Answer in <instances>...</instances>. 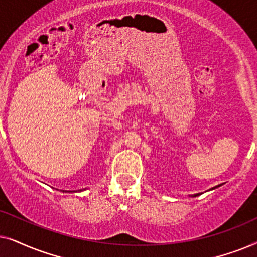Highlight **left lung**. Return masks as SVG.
I'll use <instances>...</instances> for the list:
<instances>
[{
    "mask_svg": "<svg viewBox=\"0 0 257 257\" xmlns=\"http://www.w3.org/2000/svg\"><path fill=\"white\" fill-rule=\"evenodd\" d=\"M220 186H221V185H217L216 187H213V189H215V188H217V187H220ZM198 195H199V193H198V194H194L193 196H198Z\"/></svg>",
    "mask_w": 257,
    "mask_h": 257,
    "instance_id": "8db88e82",
    "label": "left lung"
}]
</instances>
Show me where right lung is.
<instances>
[{
    "mask_svg": "<svg viewBox=\"0 0 257 257\" xmlns=\"http://www.w3.org/2000/svg\"><path fill=\"white\" fill-rule=\"evenodd\" d=\"M80 191H82V189H80ZM63 192H64V191H63ZM65 192H66V191H65Z\"/></svg>",
    "mask_w": 257,
    "mask_h": 257,
    "instance_id": "right-lung-1",
    "label": "right lung"
}]
</instances>
